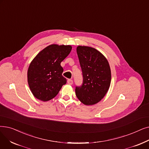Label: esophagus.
I'll return each instance as SVG.
<instances>
[{
  "instance_id": "34e87169",
  "label": "esophagus",
  "mask_w": 149,
  "mask_h": 149,
  "mask_svg": "<svg viewBox=\"0 0 149 149\" xmlns=\"http://www.w3.org/2000/svg\"><path fill=\"white\" fill-rule=\"evenodd\" d=\"M68 83L69 84V85H72V84H73V81H72V80L69 79V80H68Z\"/></svg>"
}]
</instances>
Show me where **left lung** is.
I'll return each mask as SVG.
<instances>
[{
  "label": "left lung",
  "instance_id": "obj_1",
  "mask_svg": "<svg viewBox=\"0 0 149 149\" xmlns=\"http://www.w3.org/2000/svg\"><path fill=\"white\" fill-rule=\"evenodd\" d=\"M83 74V84L76 86L77 98L86 105H93L105 95L111 83V69L108 60L94 48L79 46L77 47Z\"/></svg>",
  "mask_w": 149,
  "mask_h": 149
}]
</instances>
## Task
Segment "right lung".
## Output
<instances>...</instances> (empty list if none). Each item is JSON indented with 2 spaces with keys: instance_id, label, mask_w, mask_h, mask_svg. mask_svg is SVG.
I'll return each mask as SVG.
<instances>
[{
  "instance_id": "add662e5",
  "label": "right lung",
  "mask_w": 149,
  "mask_h": 149,
  "mask_svg": "<svg viewBox=\"0 0 149 149\" xmlns=\"http://www.w3.org/2000/svg\"><path fill=\"white\" fill-rule=\"evenodd\" d=\"M71 50L72 46L69 45L51 44L31 61L27 71V80L36 99L44 102L52 99L66 83V79L62 75L61 63Z\"/></svg>"
}]
</instances>
